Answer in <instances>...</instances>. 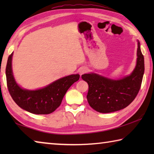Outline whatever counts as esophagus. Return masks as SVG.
<instances>
[{
    "label": "esophagus",
    "instance_id": "esophagus-1",
    "mask_svg": "<svg viewBox=\"0 0 154 154\" xmlns=\"http://www.w3.org/2000/svg\"><path fill=\"white\" fill-rule=\"evenodd\" d=\"M88 72V69H87L86 67H82V68H80L79 73L81 75L84 74V73H85V72Z\"/></svg>",
    "mask_w": 154,
    "mask_h": 154
}]
</instances>
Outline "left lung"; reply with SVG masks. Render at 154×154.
I'll use <instances>...</instances> for the list:
<instances>
[{
  "mask_svg": "<svg viewBox=\"0 0 154 154\" xmlns=\"http://www.w3.org/2000/svg\"><path fill=\"white\" fill-rule=\"evenodd\" d=\"M144 71V56L138 42L137 65L129 76L113 80L95 73L82 75V78L89 86L87 99L90 106L103 113L126 107L139 92Z\"/></svg>",
  "mask_w": 154,
  "mask_h": 154,
  "instance_id": "1",
  "label": "left lung"
}]
</instances>
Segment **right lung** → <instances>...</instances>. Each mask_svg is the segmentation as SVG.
<instances>
[{
    "label": "right lung",
    "instance_id": "right-lung-1",
    "mask_svg": "<svg viewBox=\"0 0 154 154\" xmlns=\"http://www.w3.org/2000/svg\"><path fill=\"white\" fill-rule=\"evenodd\" d=\"M13 53L9 55L6 66L7 85L10 95L17 105L31 113L49 114L60 105L69 88L79 80V74L71 75L36 90L21 88L15 82L12 72Z\"/></svg>",
    "mask_w": 154,
    "mask_h": 154
}]
</instances>
